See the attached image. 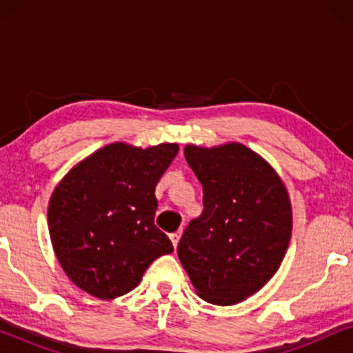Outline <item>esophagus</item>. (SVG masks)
Returning <instances> with one entry per match:
<instances>
[{
  "mask_svg": "<svg viewBox=\"0 0 353 353\" xmlns=\"http://www.w3.org/2000/svg\"><path fill=\"white\" fill-rule=\"evenodd\" d=\"M180 238H181V231H175V233H172V234H170L172 244H173V248H175V249H176L178 243H180Z\"/></svg>",
  "mask_w": 353,
  "mask_h": 353,
  "instance_id": "esophagus-1",
  "label": "esophagus"
}]
</instances>
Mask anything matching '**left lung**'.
<instances>
[{
  "instance_id": "1",
  "label": "left lung",
  "mask_w": 353,
  "mask_h": 353,
  "mask_svg": "<svg viewBox=\"0 0 353 353\" xmlns=\"http://www.w3.org/2000/svg\"><path fill=\"white\" fill-rule=\"evenodd\" d=\"M185 157L202 185L204 210L178 243V257L204 301L233 305L276 273L292 230L286 188L272 167L243 144Z\"/></svg>"
}]
</instances>
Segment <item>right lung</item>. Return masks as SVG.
Instances as JSON below:
<instances>
[{"label": "right lung", "mask_w": 353, "mask_h": 353, "mask_svg": "<svg viewBox=\"0 0 353 353\" xmlns=\"http://www.w3.org/2000/svg\"><path fill=\"white\" fill-rule=\"evenodd\" d=\"M176 144H109L67 173L52 192L48 226L61 267L91 296L115 299L138 286L157 257L173 252L154 225L157 181Z\"/></svg>", "instance_id": "right-lung-1"}]
</instances>
